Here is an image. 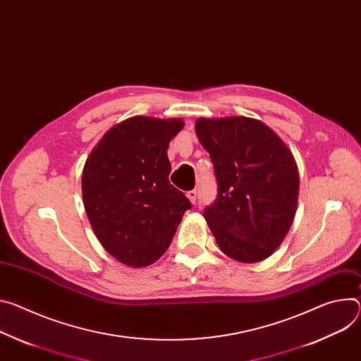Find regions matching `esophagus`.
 Wrapping results in <instances>:
<instances>
[{
    "label": "esophagus",
    "mask_w": 361,
    "mask_h": 361,
    "mask_svg": "<svg viewBox=\"0 0 361 361\" xmlns=\"http://www.w3.org/2000/svg\"><path fill=\"white\" fill-rule=\"evenodd\" d=\"M187 197H188V200H190L192 204H195V200H197V191H195V190L188 191V192H187Z\"/></svg>",
    "instance_id": "obj_1"
}]
</instances>
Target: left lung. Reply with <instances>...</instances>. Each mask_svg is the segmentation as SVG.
Returning a JSON list of instances; mask_svg holds the SVG:
<instances>
[{"instance_id": "1", "label": "left lung", "mask_w": 361, "mask_h": 361, "mask_svg": "<svg viewBox=\"0 0 361 361\" xmlns=\"http://www.w3.org/2000/svg\"><path fill=\"white\" fill-rule=\"evenodd\" d=\"M195 134L210 154L217 199L204 219L221 252L243 264L271 256L297 212L300 174L285 142L246 116L199 118Z\"/></svg>"}]
</instances>
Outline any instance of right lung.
<instances>
[{
    "mask_svg": "<svg viewBox=\"0 0 361 361\" xmlns=\"http://www.w3.org/2000/svg\"><path fill=\"white\" fill-rule=\"evenodd\" d=\"M183 126L178 118H129L112 126L85 162L87 219L102 246L126 267L144 268L158 260L191 209L169 180V144Z\"/></svg>",
    "mask_w": 361,
    "mask_h": 361,
    "instance_id": "obj_1",
    "label": "right lung"
}]
</instances>
